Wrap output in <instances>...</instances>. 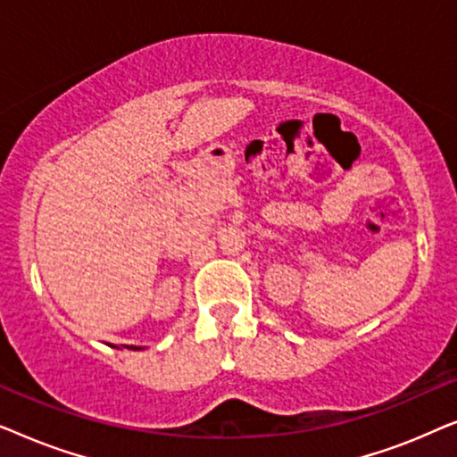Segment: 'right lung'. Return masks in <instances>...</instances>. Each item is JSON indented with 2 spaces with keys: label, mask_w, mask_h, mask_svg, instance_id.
I'll return each instance as SVG.
<instances>
[{
  "label": "right lung",
  "mask_w": 457,
  "mask_h": 457,
  "mask_svg": "<svg viewBox=\"0 0 457 457\" xmlns=\"http://www.w3.org/2000/svg\"><path fill=\"white\" fill-rule=\"evenodd\" d=\"M110 347H116V349H122V347H124V349H133V352H141V349H143V347H137V345H122V347H118V345H110Z\"/></svg>",
  "instance_id": "obj_1"
}]
</instances>
